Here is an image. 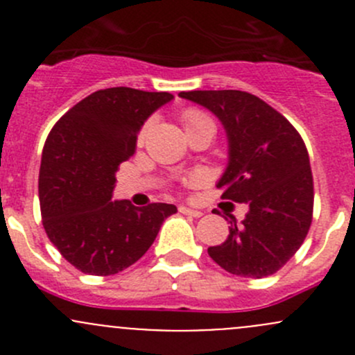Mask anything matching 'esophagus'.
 Masks as SVG:
<instances>
[{
  "mask_svg": "<svg viewBox=\"0 0 355 355\" xmlns=\"http://www.w3.org/2000/svg\"><path fill=\"white\" fill-rule=\"evenodd\" d=\"M178 211H180L182 214H187V216H192V218H200V216H202V213H200V211L191 209V207H187V206H180V207H178Z\"/></svg>",
  "mask_w": 355,
  "mask_h": 355,
  "instance_id": "obj_1",
  "label": "esophagus"
}]
</instances>
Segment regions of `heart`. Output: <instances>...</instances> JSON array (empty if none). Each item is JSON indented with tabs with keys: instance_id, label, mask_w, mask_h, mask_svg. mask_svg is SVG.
Returning a JSON list of instances; mask_svg holds the SVG:
<instances>
[{
	"instance_id": "b5f03b06",
	"label": "heart",
	"mask_w": 355,
	"mask_h": 355,
	"mask_svg": "<svg viewBox=\"0 0 355 355\" xmlns=\"http://www.w3.org/2000/svg\"><path fill=\"white\" fill-rule=\"evenodd\" d=\"M182 121H184L187 134H191V132L194 130H199V128L202 127H214V121L211 120L209 114H206L204 111L196 110V108L185 110L184 113H182ZM148 128L149 125H146V127L142 128L141 134H139V141H144L146 134H148Z\"/></svg>"
}]
</instances>
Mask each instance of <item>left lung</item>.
Instances as JSON below:
<instances>
[{
  "label": "left lung",
  "mask_w": 355,
  "mask_h": 355,
  "mask_svg": "<svg viewBox=\"0 0 355 355\" xmlns=\"http://www.w3.org/2000/svg\"><path fill=\"white\" fill-rule=\"evenodd\" d=\"M213 111L228 137V166L216 184L221 199L249 206L242 223L230 216V234L207 249L228 273L264 278L299 250L313 221L314 185L309 155L287 118L244 91H189Z\"/></svg>",
  "instance_id": "1"
}]
</instances>
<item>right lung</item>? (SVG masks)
I'll use <instances>...</instances> for the list:
<instances>
[{"label": "right lung", "mask_w": 355, "mask_h": 355, "mask_svg": "<svg viewBox=\"0 0 355 355\" xmlns=\"http://www.w3.org/2000/svg\"><path fill=\"white\" fill-rule=\"evenodd\" d=\"M170 92H92L55 123L42 149L39 202L49 241L82 273L108 277L141 259L173 204L111 200L120 163L134 155L149 114Z\"/></svg>", "instance_id": "add662e5"}]
</instances>
